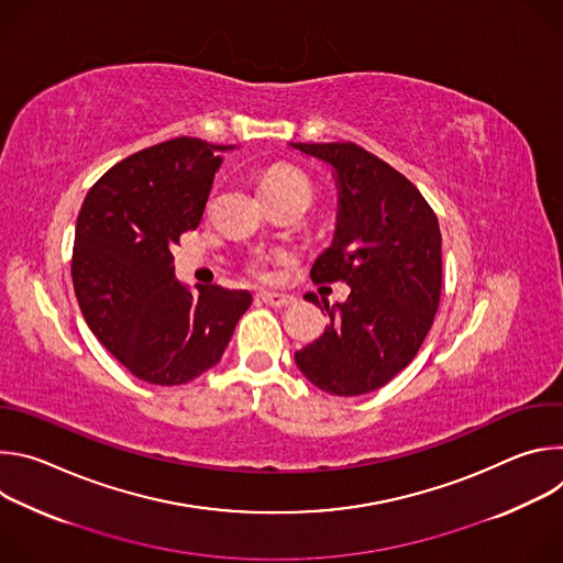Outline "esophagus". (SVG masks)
<instances>
[{
	"label": "esophagus",
	"mask_w": 563,
	"mask_h": 563,
	"mask_svg": "<svg viewBox=\"0 0 563 563\" xmlns=\"http://www.w3.org/2000/svg\"><path fill=\"white\" fill-rule=\"evenodd\" d=\"M258 298H261L265 305L278 307V309H280V307H289V305L296 302V296H291V294H278V291H261Z\"/></svg>",
	"instance_id": "1"
}]
</instances>
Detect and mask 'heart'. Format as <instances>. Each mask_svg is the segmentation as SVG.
<instances>
[{"label": "heart", "instance_id": "1", "mask_svg": "<svg viewBox=\"0 0 563 563\" xmlns=\"http://www.w3.org/2000/svg\"><path fill=\"white\" fill-rule=\"evenodd\" d=\"M261 191L263 196H272V194H283V191H298L302 196H311V185L307 180V176L294 167H272L263 174L261 178ZM269 258L265 254H254L250 261V269L258 276H263L267 272Z\"/></svg>", "mask_w": 563, "mask_h": 563}]
</instances>
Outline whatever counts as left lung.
<instances>
[{
  "instance_id": "left-lung-1",
  "label": "left lung",
  "mask_w": 563,
  "mask_h": 563,
  "mask_svg": "<svg viewBox=\"0 0 563 563\" xmlns=\"http://www.w3.org/2000/svg\"><path fill=\"white\" fill-rule=\"evenodd\" d=\"M334 169L339 213L313 283L343 280L323 336L296 352L309 383L336 396L383 387L423 345L441 298V229L421 191L354 142L294 144Z\"/></svg>"
}]
</instances>
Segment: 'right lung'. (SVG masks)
I'll list each match as a JSON object with an SVG mask.
<instances>
[{"label":"right lung","mask_w":563,"mask_h":563,"mask_svg":"<svg viewBox=\"0 0 563 563\" xmlns=\"http://www.w3.org/2000/svg\"><path fill=\"white\" fill-rule=\"evenodd\" d=\"M176 137L129 155L87 194L70 276L98 341L140 380L183 385L213 367L252 305L245 289L176 280L174 245L200 224L220 153Z\"/></svg>","instance_id":"add662e5"}]
</instances>
